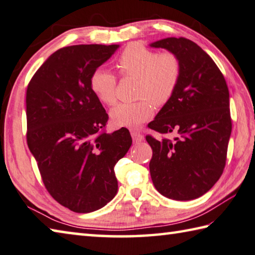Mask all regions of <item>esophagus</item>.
Masks as SVG:
<instances>
[{
	"mask_svg": "<svg viewBox=\"0 0 255 255\" xmlns=\"http://www.w3.org/2000/svg\"><path fill=\"white\" fill-rule=\"evenodd\" d=\"M131 137H132V140L135 142H140L143 140V136L138 131H131Z\"/></svg>",
	"mask_w": 255,
	"mask_h": 255,
	"instance_id": "34e87169",
	"label": "esophagus"
}]
</instances>
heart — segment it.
<instances>
[{
	"mask_svg": "<svg viewBox=\"0 0 255 255\" xmlns=\"http://www.w3.org/2000/svg\"><path fill=\"white\" fill-rule=\"evenodd\" d=\"M116 67L124 76L138 79L136 103H120L110 110L116 126L135 128L149 119L156 106H163L172 98L180 76V64L175 54L155 51L132 43L123 51ZM90 88L101 103L113 105L116 99V77L107 69L99 68L90 77Z\"/></svg>",
	"mask_w": 255,
	"mask_h": 255,
	"instance_id": "b5f03b06",
	"label": "heart"
}]
</instances>
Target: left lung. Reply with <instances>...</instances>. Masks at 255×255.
<instances>
[{"instance_id":"8db88e82","label":"left lung","mask_w":255,"mask_h":255,"mask_svg":"<svg viewBox=\"0 0 255 255\" xmlns=\"http://www.w3.org/2000/svg\"><path fill=\"white\" fill-rule=\"evenodd\" d=\"M177 57L180 76L172 96L148 127L176 132L174 140L146 136L154 186L175 201H191L214 186L225 167L232 131L230 95L223 75L201 47L185 38L149 44Z\"/></svg>"}]
</instances>
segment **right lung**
<instances>
[{"mask_svg":"<svg viewBox=\"0 0 255 255\" xmlns=\"http://www.w3.org/2000/svg\"><path fill=\"white\" fill-rule=\"evenodd\" d=\"M119 44H79L55 51L26 90V140L45 188L76 213L104 207L116 196L115 165L127 154L126 128L101 132L108 115L90 77Z\"/></svg>","mask_w":255,"mask_h":255,"instance_id":"right-lung-1","label":"right lung"}]
</instances>
